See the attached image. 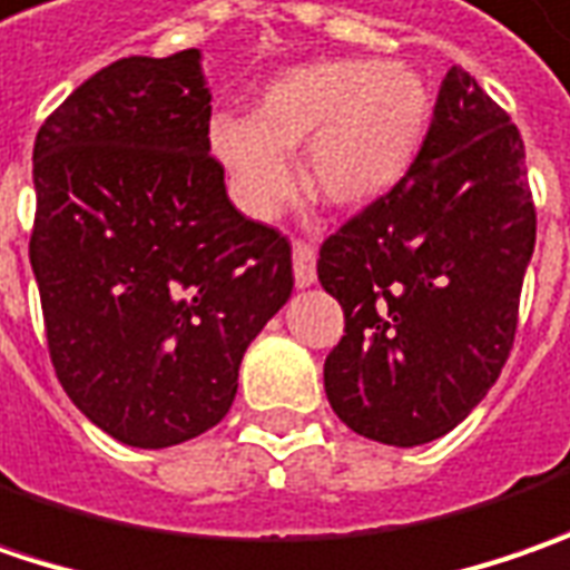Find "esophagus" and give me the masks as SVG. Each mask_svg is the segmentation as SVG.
Returning <instances> with one entry per match:
<instances>
[{
    "mask_svg": "<svg viewBox=\"0 0 570 570\" xmlns=\"http://www.w3.org/2000/svg\"><path fill=\"white\" fill-rule=\"evenodd\" d=\"M293 277L296 286L315 284V245L309 242H293Z\"/></svg>",
    "mask_w": 570,
    "mask_h": 570,
    "instance_id": "34e87169",
    "label": "esophagus"
}]
</instances>
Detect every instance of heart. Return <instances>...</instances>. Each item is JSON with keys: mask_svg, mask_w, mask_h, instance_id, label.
I'll use <instances>...</instances> for the list:
<instances>
[{"mask_svg": "<svg viewBox=\"0 0 570 570\" xmlns=\"http://www.w3.org/2000/svg\"><path fill=\"white\" fill-rule=\"evenodd\" d=\"M431 88L402 62L325 60L264 88L258 117L216 114L210 146L238 207L271 219L296 187L289 153L306 146V187L337 210H363L399 185L421 153Z\"/></svg>", "mask_w": 570, "mask_h": 570, "instance_id": "b5f03b06", "label": "heart"}]
</instances>
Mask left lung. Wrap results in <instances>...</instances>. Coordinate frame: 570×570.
<instances>
[{
  "mask_svg": "<svg viewBox=\"0 0 570 570\" xmlns=\"http://www.w3.org/2000/svg\"><path fill=\"white\" fill-rule=\"evenodd\" d=\"M532 245L520 130L453 66L409 175L318 252L344 309L325 360L334 414L389 446L453 431L508 363Z\"/></svg>",
  "mask_w": 570,
  "mask_h": 570,
  "instance_id": "left-lung-1",
  "label": "left lung"
}]
</instances>
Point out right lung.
Listing matches in <instances>:
<instances>
[{"label": "right lung", "mask_w": 570, "mask_h": 570, "mask_svg": "<svg viewBox=\"0 0 570 570\" xmlns=\"http://www.w3.org/2000/svg\"><path fill=\"white\" fill-rule=\"evenodd\" d=\"M35 190L31 267L72 405L139 450L216 428L293 261L226 194L200 50L86 79L38 130Z\"/></svg>", "instance_id": "1"}]
</instances>
